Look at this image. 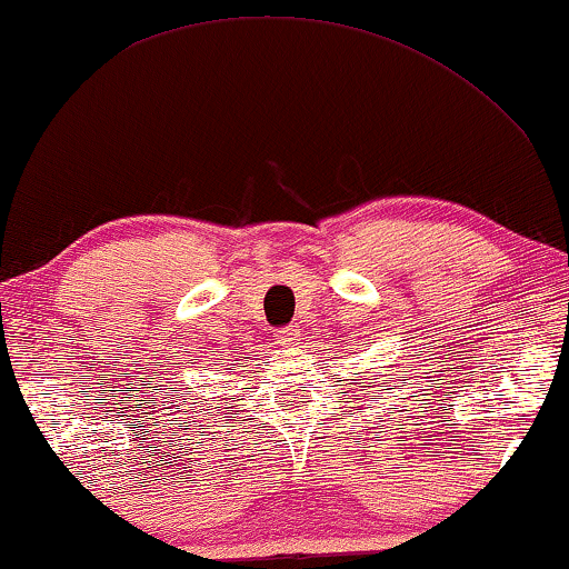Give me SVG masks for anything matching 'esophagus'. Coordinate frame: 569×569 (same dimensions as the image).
Here are the masks:
<instances>
[{
  "label": "esophagus",
  "instance_id": "obj_1",
  "mask_svg": "<svg viewBox=\"0 0 569 569\" xmlns=\"http://www.w3.org/2000/svg\"><path fill=\"white\" fill-rule=\"evenodd\" d=\"M278 340L283 342V346H296V340H299V327L296 325H286L278 330Z\"/></svg>",
  "mask_w": 569,
  "mask_h": 569
}]
</instances>
